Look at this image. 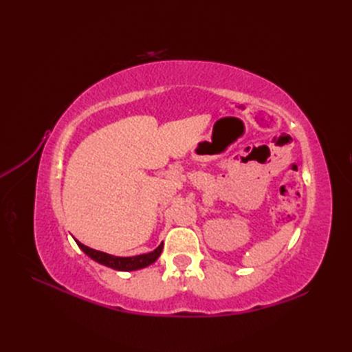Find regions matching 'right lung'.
Masks as SVG:
<instances>
[{
  "instance_id": "right-lung-1",
  "label": "right lung",
  "mask_w": 352,
  "mask_h": 352,
  "mask_svg": "<svg viewBox=\"0 0 352 352\" xmlns=\"http://www.w3.org/2000/svg\"><path fill=\"white\" fill-rule=\"evenodd\" d=\"M76 243H78V247L94 261H97L102 265H107V267L119 270V272H132V270L145 269L150 264L155 263L157 258L160 257V254H162V251H163V243H160L153 252L135 255V257H116V255H111L107 252L92 250V248L87 247V245L80 243L79 241H76Z\"/></svg>"
}]
</instances>
